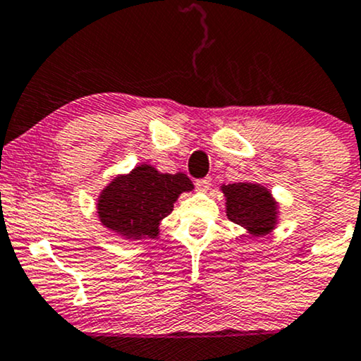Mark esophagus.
<instances>
[{
    "label": "esophagus",
    "mask_w": 361,
    "mask_h": 361,
    "mask_svg": "<svg viewBox=\"0 0 361 361\" xmlns=\"http://www.w3.org/2000/svg\"><path fill=\"white\" fill-rule=\"evenodd\" d=\"M210 185H212V178L210 176L200 178V180L195 181V186H197V190H200V192H207V190L210 188Z\"/></svg>",
    "instance_id": "esophagus-1"
}]
</instances>
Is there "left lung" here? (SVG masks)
<instances>
[{"mask_svg": "<svg viewBox=\"0 0 361 361\" xmlns=\"http://www.w3.org/2000/svg\"><path fill=\"white\" fill-rule=\"evenodd\" d=\"M227 198V217L246 227L252 234L268 233L276 221V205L267 188L252 183L224 185Z\"/></svg>", "mask_w": 361, "mask_h": 361, "instance_id": "8db88e82", "label": "left lung"}]
</instances>
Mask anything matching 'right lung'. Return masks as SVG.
I'll return each instance as SVG.
<instances>
[{"label":"right lung","mask_w":361,"mask_h":361,"mask_svg":"<svg viewBox=\"0 0 361 361\" xmlns=\"http://www.w3.org/2000/svg\"><path fill=\"white\" fill-rule=\"evenodd\" d=\"M193 185L181 173L168 175L140 164L127 176L115 178L98 200L103 226L127 239H154L157 226L173 212L178 195Z\"/></svg>","instance_id":"right-lung-1"}]
</instances>
